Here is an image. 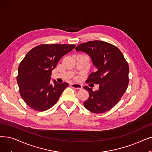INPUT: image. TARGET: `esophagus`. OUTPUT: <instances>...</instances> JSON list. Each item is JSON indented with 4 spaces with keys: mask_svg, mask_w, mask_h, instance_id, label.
<instances>
[{
    "mask_svg": "<svg viewBox=\"0 0 152 152\" xmlns=\"http://www.w3.org/2000/svg\"><path fill=\"white\" fill-rule=\"evenodd\" d=\"M71 87L75 89H81L83 88V86L80 84H75V83H72L71 84Z\"/></svg>",
    "mask_w": 152,
    "mask_h": 152,
    "instance_id": "esophagus-1",
    "label": "esophagus"
}]
</instances>
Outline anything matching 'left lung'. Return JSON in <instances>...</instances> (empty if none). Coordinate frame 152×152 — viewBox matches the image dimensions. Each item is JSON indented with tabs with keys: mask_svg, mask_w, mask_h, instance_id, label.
<instances>
[{
	"mask_svg": "<svg viewBox=\"0 0 152 152\" xmlns=\"http://www.w3.org/2000/svg\"><path fill=\"white\" fill-rule=\"evenodd\" d=\"M76 50L88 55L97 69L89 75L86 83L99 85L96 91L84 87L89 94L84 106L93 113H104L115 106L127 88L128 63L119 49L105 42L95 40L81 43Z\"/></svg>",
	"mask_w": 152,
	"mask_h": 152,
	"instance_id": "left-lung-1",
	"label": "left lung"
}]
</instances>
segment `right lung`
Instances as JSON below:
<instances>
[{"label": "right lung", "instance_id": "1", "mask_svg": "<svg viewBox=\"0 0 152 152\" xmlns=\"http://www.w3.org/2000/svg\"><path fill=\"white\" fill-rule=\"evenodd\" d=\"M76 47L75 45H41L31 49L19 64L17 81L21 97L29 107L44 111L56 103L68 87L67 83L53 80L51 71L58 61Z\"/></svg>", "mask_w": 152, "mask_h": 152}]
</instances>
